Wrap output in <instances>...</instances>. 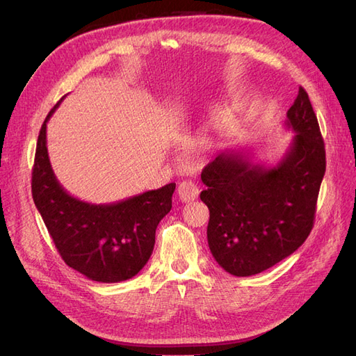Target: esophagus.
I'll use <instances>...</instances> for the list:
<instances>
[{
    "mask_svg": "<svg viewBox=\"0 0 356 356\" xmlns=\"http://www.w3.org/2000/svg\"><path fill=\"white\" fill-rule=\"evenodd\" d=\"M178 196L183 202H192L199 196V187L192 181H183L178 187Z\"/></svg>",
    "mask_w": 356,
    "mask_h": 356,
    "instance_id": "1",
    "label": "esophagus"
}]
</instances>
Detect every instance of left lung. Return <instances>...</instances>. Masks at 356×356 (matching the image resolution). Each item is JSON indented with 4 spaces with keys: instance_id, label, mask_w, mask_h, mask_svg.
<instances>
[{
    "instance_id": "1",
    "label": "left lung",
    "mask_w": 356,
    "mask_h": 356,
    "mask_svg": "<svg viewBox=\"0 0 356 356\" xmlns=\"http://www.w3.org/2000/svg\"><path fill=\"white\" fill-rule=\"evenodd\" d=\"M285 125L294 133L275 166L255 164L243 151H227L201 173L210 210L207 238L219 266L234 276L270 268L302 246L314 225L326 170L325 143L308 93L299 88Z\"/></svg>"
}]
</instances>
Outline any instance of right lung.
<instances>
[{
	"label": "right lung",
	"mask_w": 356,
	"mask_h": 356,
	"mask_svg": "<svg viewBox=\"0 0 356 356\" xmlns=\"http://www.w3.org/2000/svg\"><path fill=\"white\" fill-rule=\"evenodd\" d=\"M48 113L38 137L31 193L63 261L98 282H120L142 270L154 250L155 229L172 208L175 183L113 204H89L69 195L51 168Z\"/></svg>",
	"instance_id": "right-lung-1"
}]
</instances>
